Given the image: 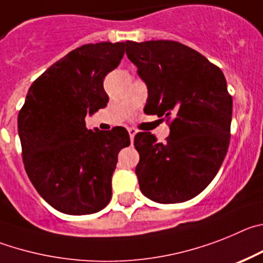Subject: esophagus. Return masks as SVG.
I'll return each mask as SVG.
<instances>
[{
    "label": "esophagus",
    "instance_id": "34e87169",
    "mask_svg": "<svg viewBox=\"0 0 263 263\" xmlns=\"http://www.w3.org/2000/svg\"><path fill=\"white\" fill-rule=\"evenodd\" d=\"M136 129L135 128H128V134H129V137H131V141H134V137L135 135H136Z\"/></svg>",
    "mask_w": 263,
    "mask_h": 263
}]
</instances>
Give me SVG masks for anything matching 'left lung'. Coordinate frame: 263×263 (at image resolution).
<instances>
[{"mask_svg":"<svg viewBox=\"0 0 263 263\" xmlns=\"http://www.w3.org/2000/svg\"><path fill=\"white\" fill-rule=\"evenodd\" d=\"M126 47L148 86L144 110L165 117L170 127L164 144L151 132L135 136L140 190L153 202H186L211 183L228 151L232 96L226 77L179 42L128 40Z\"/></svg>","mask_w":263,"mask_h":263,"instance_id":"left-lung-1","label":"left lung"}]
</instances>
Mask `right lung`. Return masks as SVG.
<instances>
[{
	"label": "right lung",
	"instance_id": "1",
	"mask_svg": "<svg viewBox=\"0 0 263 263\" xmlns=\"http://www.w3.org/2000/svg\"><path fill=\"white\" fill-rule=\"evenodd\" d=\"M124 49V42H101L70 51L32 82L18 114L28 178L64 214L98 212L112 195L111 177L129 135L123 127L93 132L85 118L107 106L103 80Z\"/></svg>",
	"mask_w": 263,
	"mask_h": 263
}]
</instances>
